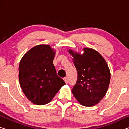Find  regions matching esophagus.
I'll return each mask as SVG.
<instances>
[{"mask_svg": "<svg viewBox=\"0 0 129 129\" xmlns=\"http://www.w3.org/2000/svg\"><path fill=\"white\" fill-rule=\"evenodd\" d=\"M64 81L65 82V83H66V84H68V83L69 82L68 78L67 77H65V78H64Z\"/></svg>", "mask_w": 129, "mask_h": 129, "instance_id": "1", "label": "esophagus"}]
</instances>
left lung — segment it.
I'll return each instance as SVG.
<instances>
[{
	"mask_svg": "<svg viewBox=\"0 0 129 129\" xmlns=\"http://www.w3.org/2000/svg\"><path fill=\"white\" fill-rule=\"evenodd\" d=\"M81 54L69 50L77 71V80L72 89L81 105L93 106L106 94L110 81V70L105 60L97 51L84 48Z\"/></svg>",
	"mask_w": 129,
	"mask_h": 129,
	"instance_id": "left-lung-1",
	"label": "left lung"
}]
</instances>
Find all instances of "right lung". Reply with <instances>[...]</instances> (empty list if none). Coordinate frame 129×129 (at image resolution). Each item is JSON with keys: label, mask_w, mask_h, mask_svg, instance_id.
Segmentation results:
<instances>
[{"label": "right lung", "mask_w": 129, "mask_h": 129, "mask_svg": "<svg viewBox=\"0 0 129 129\" xmlns=\"http://www.w3.org/2000/svg\"><path fill=\"white\" fill-rule=\"evenodd\" d=\"M54 54L49 45H38L28 51L19 64L21 88L27 99L38 105L51 102L65 84L57 75L53 64Z\"/></svg>", "instance_id": "add662e5"}]
</instances>
